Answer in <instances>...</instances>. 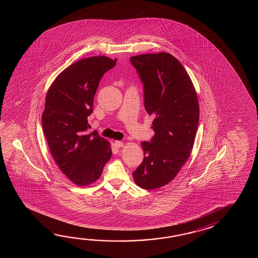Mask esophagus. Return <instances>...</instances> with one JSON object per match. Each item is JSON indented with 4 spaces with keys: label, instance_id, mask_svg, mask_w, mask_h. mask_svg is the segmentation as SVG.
<instances>
[{
    "label": "esophagus",
    "instance_id": "1",
    "mask_svg": "<svg viewBox=\"0 0 258 258\" xmlns=\"http://www.w3.org/2000/svg\"><path fill=\"white\" fill-rule=\"evenodd\" d=\"M114 144H115L116 148H120L123 147V143L121 142V141H115Z\"/></svg>",
    "mask_w": 258,
    "mask_h": 258
}]
</instances>
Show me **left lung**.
I'll return each mask as SVG.
<instances>
[{"label":"left lung","mask_w":258,"mask_h":258,"mask_svg":"<svg viewBox=\"0 0 258 258\" xmlns=\"http://www.w3.org/2000/svg\"><path fill=\"white\" fill-rule=\"evenodd\" d=\"M144 86V104L155 132L142 142L144 159L133 172L137 185L153 190L174 179L189 158L199 121L198 95L181 62L167 52L130 58Z\"/></svg>","instance_id":"left-lung-1"}]
</instances>
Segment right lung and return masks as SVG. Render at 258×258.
Listing matches in <instances>:
<instances>
[{
    "instance_id": "add662e5",
    "label": "right lung",
    "mask_w": 258,
    "mask_h": 258,
    "mask_svg": "<svg viewBox=\"0 0 258 258\" xmlns=\"http://www.w3.org/2000/svg\"><path fill=\"white\" fill-rule=\"evenodd\" d=\"M116 60L106 56L76 61L56 77L46 96L42 128L49 151L74 183L88 185L99 179L111 157L110 143L98 132L88 133L94 96Z\"/></svg>"
}]
</instances>
